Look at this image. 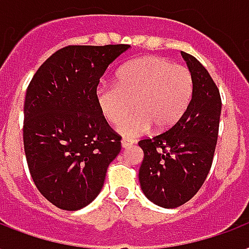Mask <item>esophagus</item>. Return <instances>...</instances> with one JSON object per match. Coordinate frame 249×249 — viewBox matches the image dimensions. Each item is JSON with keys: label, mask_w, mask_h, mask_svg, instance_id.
I'll list each match as a JSON object with an SVG mask.
<instances>
[{"label": "esophagus", "mask_w": 249, "mask_h": 249, "mask_svg": "<svg viewBox=\"0 0 249 249\" xmlns=\"http://www.w3.org/2000/svg\"><path fill=\"white\" fill-rule=\"evenodd\" d=\"M135 142L134 139H130V138H123L122 140H121V144H122L123 148H128L130 145H132Z\"/></svg>", "instance_id": "esophagus-1"}]
</instances>
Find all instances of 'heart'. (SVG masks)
Wrapping results in <instances>:
<instances>
[{"mask_svg": "<svg viewBox=\"0 0 249 249\" xmlns=\"http://www.w3.org/2000/svg\"><path fill=\"white\" fill-rule=\"evenodd\" d=\"M194 75L187 66L162 57L146 55L119 69L115 84L96 88V104L103 117L118 124L132 108L138 113L119 124L123 135L142 134L153 126L165 131L182 118L194 96Z\"/></svg>", "mask_w": 249, "mask_h": 249, "instance_id": "obj_1", "label": "heart"}]
</instances>
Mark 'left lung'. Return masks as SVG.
<instances>
[{"label":"left lung","instance_id":"obj_1","mask_svg":"<svg viewBox=\"0 0 249 249\" xmlns=\"http://www.w3.org/2000/svg\"><path fill=\"white\" fill-rule=\"evenodd\" d=\"M180 54L194 75L195 89L183 117L169 130L144 138L139 180L151 201L178 208L197 194L214 157L222 101L205 67L186 52Z\"/></svg>","mask_w":249,"mask_h":249}]
</instances>
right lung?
Instances as JSON below:
<instances>
[{
  "instance_id": "right-lung-1",
  "label": "right lung",
  "mask_w": 249,
  "mask_h": 249,
  "mask_svg": "<svg viewBox=\"0 0 249 249\" xmlns=\"http://www.w3.org/2000/svg\"><path fill=\"white\" fill-rule=\"evenodd\" d=\"M130 45H69L52 54L28 84L23 144L27 165L44 197L78 211L104 186L121 139L98 110L96 88L107 66Z\"/></svg>"
}]
</instances>
